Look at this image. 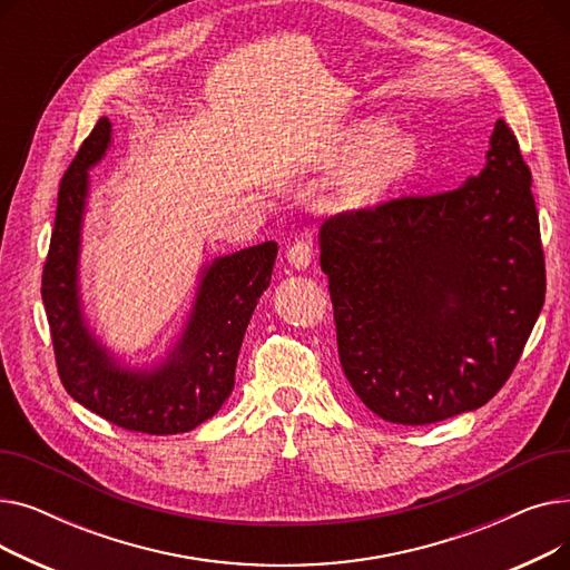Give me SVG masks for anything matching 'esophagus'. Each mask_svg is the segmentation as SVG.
Returning a JSON list of instances; mask_svg holds the SVG:
<instances>
[{"label":"esophagus","mask_w":570,"mask_h":570,"mask_svg":"<svg viewBox=\"0 0 570 570\" xmlns=\"http://www.w3.org/2000/svg\"><path fill=\"white\" fill-rule=\"evenodd\" d=\"M314 258V249L309 239H295V243L286 249V261L295 269H305Z\"/></svg>","instance_id":"esophagus-1"}]
</instances>
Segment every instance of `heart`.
Listing matches in <instances>:
<instances>
[{"instance_id": "heart-1", "label": "heart", "mask_w": 570, "mask_h": 570, "mask_svg": "<svg viewBox=\"0 0 570 570\" xmlns=\"http://www.w3.org/2000/svg\"><path fill=\"white\" fill-rule=\"evenodd\" d=\"M342 155L348 164H362L346 183V200L365 207L383 198L404 177H409L423 159V147L413 134H395L391 119H361L346 129Z\"/></svg>"}]
</instances>
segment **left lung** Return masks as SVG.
I'll return each mask as SVG.
<instances>
[{
    "instance_id": "left-lung-1",
    "label": "left lung",
    "mask_w": 570,
    "mask_h": 570,
    "mask_svg": "<svg viewBox=\"0 0 570 570\" xmlns=\"http://www.w3.org/2000/svg\"><path fill=\"white\" fill-rule=\"evenodd\" d=\"M342 370L387 423L430 425L490 402L546 303L531 173L497 119L485 166L318 230Z\"/></svg>"
}]
</instances>
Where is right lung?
<instances>
[{
  "mask_svg": "<svg viewBox=\"0 0 570 570\" xmlns=\"http://www.w3.org/2000/svg\"><path fill=\"white\" fill-rule=\"evenodd\" d=\"M110 142L112 125L101 117L59 185L41 282L57 372L78 404L117 428L157 436L189 432L213 417L233 391L237 353L273 277L277 243L269 239L205 263L183 335L166 357L147 367L122 365L89 327L80 295L89 170Z\"/></svg>",
  "mask_w": 570,
  "mask_h": 570,
  "instance_id": "right-lung-1",
  "label": "right lung"
}]
</instances>
